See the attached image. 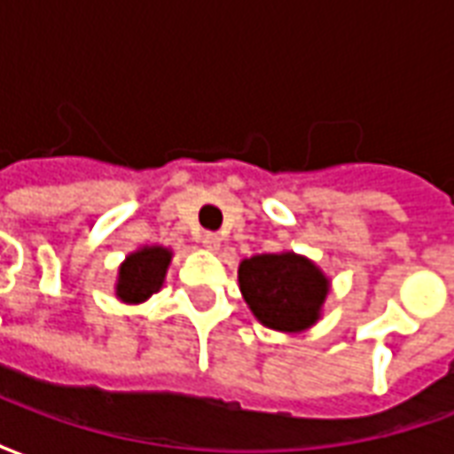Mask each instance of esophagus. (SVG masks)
I'll return each instance as SVG.
<instances>
[{
  "instance_id": "1",
  "label": "esophagus",
  "mask_w": 454,
  "mask_h": 454,
  "mask_svg": "<svg viewBox=\"0 0 454 454\" xmlns=\"http://www.w3.org/2000/svg\"><path fill=\"white\" fill-rule=\"evenodd\" d=\"M201 246L207 247V250H214V253H216L218 247H221V238H218V233H211V231H207V233L201 236Z\"/></svg>"
}]
</instances>
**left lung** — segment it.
<instances>
[{"mask_svg": "<svg viewBox=\"0 0 454 454\" xmlns=\"http://www.w3.org/2000/svg\"><path fill=\"white\" fill-rule=\"evenodd\" d=\"M240 294L257 321L272 331L301 333L321 318L328 277L304 255L267 253L238 267Z\"/></svg>", "mask_w": 454, "mask_h": 454, "instance_id": "left-lung-1", "label": "left lung"}]
</instances>
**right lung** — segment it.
I'll use <instances>...</instances> for the list:
<instances>
[{
  "label": "right lung",
  "instance_id": "obj_1",
  "mask_svg": "<svg viewBox=\"0 0 454 454\" xmlns=\"http://www.w3.org/2000/svg\"><path fill=\"white\" fill-rule=\"evenodd\" d=\"M172 250L162 246H145L130 253L119 267L116 296L123 304H143L145 299L160 292L168 275Z\"/></svg>",
  "mask_w": 454,
  "mask_h": 454
}]
</instances>
